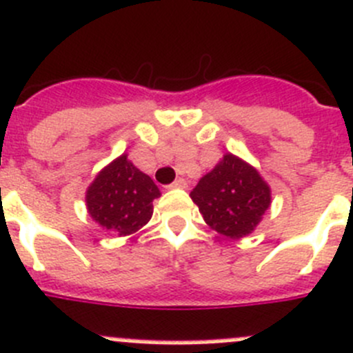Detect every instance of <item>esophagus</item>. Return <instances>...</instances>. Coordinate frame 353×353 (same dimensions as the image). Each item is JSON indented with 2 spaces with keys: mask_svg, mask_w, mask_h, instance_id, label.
Listing matches in <instances>:
<instances>
[{
  "mask_svg": "<svg viewBox=\"0 0 353 353\" xmlns=\"http://www.w3.org/2000/svg\"><path fill=\"white\" fill-rule=\"evenodd\" d=\"M169 188H177V190H184V188H188V181L183 179V177H179V179L174 181V183L170 184Z\"/></svg>",
  "mask_w": 353,
  "mask_h": 353,
  "instance_id": "esophagus-1",
  "label": "esophagus"
}]
</instances>
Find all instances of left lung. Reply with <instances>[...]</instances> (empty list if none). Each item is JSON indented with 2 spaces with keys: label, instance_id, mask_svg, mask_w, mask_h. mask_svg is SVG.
I'll return each mask as SVG.
<instances>
[{
  "label": "left lung",
  "instance_id": "8db88e82",
  "mask_svg": "<svg viewBox=\"0 0 353 353\" xmlns=\"http://www.w3.org/2000/svg\"><path fill=\"white\" fill-rule=\"evenodd\" d=\"M190 196L207 225L230 239L249 235L272 202L258 170L230 153L199 181Z\"/></svg>",
  "mask_w": 353,
  "mask_h": 353
}]
</instances>
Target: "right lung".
I'll use <instances>...</instances> for the list:
<instances>
[{
    "instance_id": "right-lung-1",
    "label": "right lung",
    "mask_w": 353,
    "mask_h": 353,
    "mask_svg": "<svg viewBox=\"0 0 353 353\" xmlns=\"http://www.w3.org/2000/svg\"><path fill=\"white\" fill-rule=\"evenodd\" d=\"M160 190L121 154L99 172L87 192L88 214L102 228L130 235L143 228L153 214V200Z\"/></svg>"
}]
</instances>
